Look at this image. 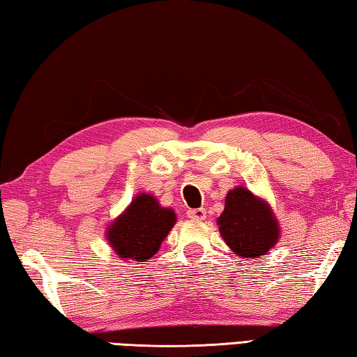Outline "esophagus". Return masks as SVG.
<instances>
[{"instance_id":"34e87169","label":"esophagus","mask_w":357,"mask_h":357,"mask_svg":"<svg viewBox=\"0 0 357 357\" xmlns=\"http://www.w3.org/2000/svg\"><path fill=\"white\" fill-rule=\"evenodd\" d=\"M187 217H189L190 220H195V222H202L206 219V211L204 208H197V209H189L187 211Z\"/></svg>"}]
</instances>
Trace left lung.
<instances>
[{
	"instance_id": "8db88e82",
	"label": "left lung",
	"mask_w": 357,
	"mask_h": 357,
	"mask_svg": "<svg viewBox=\"0 0 357 357\" xmlns=\"http://www.w3.org/2000/svg\"><path fill=\"white\" fill-rule=\"evenodd\" d=\"M220 236L241 258L266 255L280 238V225L269 203L244 185L229 190L217 219Z\"/></svg>"
}]
</instances>
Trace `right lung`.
<instances>
[{
  "mask_svg": "<svg viewBox=\"0 0 357 357\" xmlns=\"http://www.w3.org/2000/svg\"><path fill=\"white\" fill-rule=\"evenodd\" d=\"M174 223V211L160 206L154 195L143 192L107 227L105 238L119 258L146 261L159 252Z\"/></svg>",
  "mask_w": 357,
  "mask_h": 357,
  "instance_id": "obj_1",
  "label": "right lung"
}]
</instances>
